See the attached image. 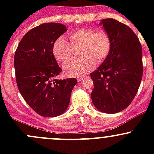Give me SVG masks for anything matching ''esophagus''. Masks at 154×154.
I'll return each mask as SVG.
<instances>
[{
    "label": "esophagus",
    "mask_w": 154,
    "mask_h": 154,
    "mask_svg": "<svg viewBox=\"0 0 154 154\" xmlns=\"http://www.w3.org/2000/svg\"><path fill=\"white\" fill-rule=\"evenodd\" d=\"M82 80H83V78H82V77H79V78H77V81L78 82H81Z\"/></svg>",
    "instance_id": "1"
}]
</instances>
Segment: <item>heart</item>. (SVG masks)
Segmentation results:
<instances>
[{
    "label": "heart",
    "mask_w": 154,
    "mask_h": 154,
    "mask_svg": "<svg viewBox=\"0 0 154 154\" xmlns=\"http://www.w3.org/2000/svg\"><path fill=\"white\" fill-rule=\"evenodd\" d=\"M71 44L74 48L80 47L81 58L68 62L63 66L65 74L69 77H83L107 58L112 48V39L106 31L96 30L92 27H83L71 32ZM64 38L54 42L52 53L60 63H66L73 58V48Z\"/></svg>",
    "instance_id": "b5f03b06"
}]
</instances>
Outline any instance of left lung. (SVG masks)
I'll list each match as a JSON object with an SVG mask.
<instances>
[{
	"label": "left lung",
	"instance_id": "obj_1",
	"mask_svg": "<svg viewBox=\"0 0 154 154\" xmlns=\"http://www.w3.org/2000/svg\"><path fill=\"white\" fill-rule=\"evenodd\" d=\"M112 39L109 54L90 74L94 83L91 93L94 106L105 113H117L134 99L142 78V48L128 26L113 18L100 21Z\"/></svg>",
	"mask_w": 154,
	"mask_h": 154
}]
</instances>
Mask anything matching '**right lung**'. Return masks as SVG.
I'll return each mask as SVG.
<instances>
[{"label": "right lung", "mask_w": 154, "mask_h": 154, "mask_svg": "<svg viewBox=\"0 0 154 154\" xmlns=\"http://www.w3.org/2000/svg\"><path fill=\"white\" fill-rule=\"evenodd\" d=\"M66 30L60 23L40 24L24 35L15 53L18 90L27 104L43 117L64 113L77 83L75 78H56L62 68L53 55V45Z\"/></svg>", "instance_id": "right-lung-1"}]
</instances>
